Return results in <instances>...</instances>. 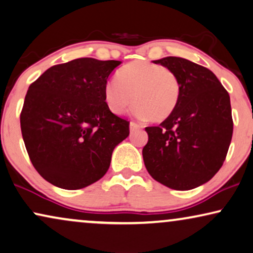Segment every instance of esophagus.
Wrapping results in <instances>:
<instances>
[{
    "instance_id": "esophagus-1",
    "label": "esophagus",
    "mask_w": 253,
    "mask_h": 253,
    "mask_svg": "<svg viewBox=\"0 0 253 253\" xmlns=\"http://www.w3.org/2000/svg\"><path fill=\"white\" fill-rule=\"evenodd\" d=\"M129 128H130V130H135V129H140L141 126H140V125H137L136 123L130 122V124H129Z\"/></svg>"
}]
</instances>
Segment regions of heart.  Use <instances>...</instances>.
I'll return each instance as SVG.
<instances>
[{
  "label": "heart",
  "mask_w": 253,
  "mask_h": 253,
  "mask_svg": "<svg viewBox=\"0 0 253 253\" xmlns=\"http://www.w3.org/2000/svg\"><path fill=\"white\" fill-rule=\"evenodd\" d=\"M105 84L108 108L122 115L134 103L135 115L162 123L172 115L180 97V81L172 70L148 62H134L124 66Z\"/></svg>",
  "instance_id": "obj_1"
}]
</instances>
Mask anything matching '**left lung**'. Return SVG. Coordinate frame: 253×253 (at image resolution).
<instances>
[{
	"instance_id": "left-lung-1",
	"label": "left lung",
	"mask_w": 253,
	"mask_h": 253,
	"mask_svg": "<svg viewBox=\"0 0 253 253\" xmlns=\"http://www.w3.org/2000/svg\"><path fill=\"white\" fill-rule=\"evenodd\" d=\"M154 63L176 74L180 97L161 125L145 127L144 165L170 189H194L211 180L226 159L233 136L229 94L212 71L190 60L169 56Z\"/></svg>"
}]
</instances>
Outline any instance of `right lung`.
<instances>
[{
    "mask_svg": "<svg viewBox=\"0 0 253 253\" xmlns=\"http://www.w3.org/2000/svg\"><path fill=\"white\" fill-rule=\"evenodd\" d=\"M120 60L78 58L51 66L28 88L20 113L27 154L56 187L81 189L108 172L129 122L106 105L104 86Z\"/></svg>",
    "mask_w": 253,
    "mask_h": 253,
    "instance_id": "add662e5",
    "label": "right lung"
}]
</instances>
